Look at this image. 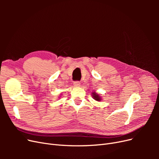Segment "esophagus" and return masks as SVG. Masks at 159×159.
I'll return each mask as SVG.
<instances>
[{"label":"esophagus","instance_id":"esophagus-1","mask_svg":"<svg viewBox=\"0 0 159 159\" xmlns=\"http://www.w3.org/2000/svg\"><path fill=\"white\" fill-rule=\"evenodd\" d=\"M80 85H81V84H80V81H75V82L74 83V87H75V88H79Z\"/></svg>","mask_w":159,"mask_h":159}]
</instances>
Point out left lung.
Here are the masks:
<instances>
[{"mask_svg":"<svg viewBox=\"0 0 159 159\" xmlns=\"http://www.w3.org/2000/svg\"><path fill=\"white\" fill-rule=\"evenodd\" d=\"M91 94H92L93 98L95 101H98V102H100V101L102 100V98H101L100 95L96 93L95 91H93V92L92 93H91Z\"/></svg>","mask_w":159,"mask_h":159,"instance_id":"obj_1","label":"left lung"}]
</instances>
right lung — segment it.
Listing matches in <instances>:
<instances>
[{"label":"right lung","instance_id":"1","mask_svg":"<svg viewBox=\"0 0 159 159\" xmlns=\"http://www.w3.org/2000/svg\"><path fill=\"white\" fill-rule=\"evenodd\" d=\"M59 98H60V97H59Z\"/></svg>","mask_w":159,"mask_h":159}]
</instances>
